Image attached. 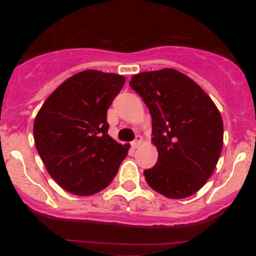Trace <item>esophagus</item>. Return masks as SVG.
Listing matches in <instances>:
<instances>
[{
	"instance_id": "esophagus-1",
	"label": "esophagus",
	"mask_w": 256,
	"mask_h": 256,
	"mask_svg": "<svg viewBox=\"0 0 256 256\" xmlns=\"http://www.w3.org/2000/svg\"><path fill=\"white\" fill-rule=\"evenodd\" d=\"M141 143H142V138L138 135V136H136V138L132 142V146H134V148H138V146H141Z\"/></svg>"
}]
</instances>
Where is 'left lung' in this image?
Returning a JSON list of instances; mask_svg holds the SVG:
<instances>
[{"label":"left lung","instance_id":"left-lung-1","mask_svg":"<svg viewBox=\"0 0 256 256\" xmlns=\"http://www.w3.org/2000/svg\"><path fill=\"white\" fill-rule=\"evenodd\" d=\"M129 85L149 108L152 142L158 152L144 170L152 190L171 199L190 197L212 176L222 154L224 124L205 90L174 68L141 72Z\"/></svg>","mask_w":256,"mask_h":256}]
</instances>
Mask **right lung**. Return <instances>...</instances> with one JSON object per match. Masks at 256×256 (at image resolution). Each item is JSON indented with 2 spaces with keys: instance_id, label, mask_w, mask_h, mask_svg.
Segmentation results:
<instances>
[{
  "instance_id": "obj_1",
  "label": "right lung",
  "mask_w": 256,
  "mask_h": 256,
  "mask_svg": "<svg viewBox=\"0 0 256 256\" xmlns=\"http://www.w3.org/2000/svg\"><path fill=\"white\" fill-rule=\"evenodd\" d=\"M126 78L96 70L76 73L45 100L34 122V146L59 186L92 196L114 180L129 144L108 135L107 110Z\"/></svg>"
}]
</instances>
